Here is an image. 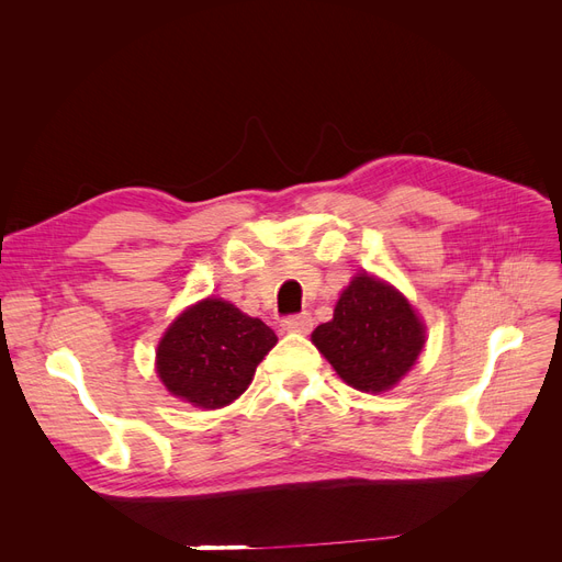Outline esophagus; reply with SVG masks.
I'll return each instance as SVG.
<instances>
[{
    "instance_id": "34e87169",
    "label": "esophagus",
    "mask_w": 562,
    "mask_h": 562,
    "mask_svg": "<svg viewBox=\"0 0 562 562\" xmlns=\"http://www.w3.org/2000/svg\"><path fill=\"white\" fill-rule=\"evenodd\" d=\"M281 328L288 333H310L314 328V318L310 314H291L281 318Z\"/></svg>"
}]
</instances>
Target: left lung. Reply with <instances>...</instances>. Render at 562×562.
Instances as JSON below:
<instances>
[{
  "label": "left lung",
  "mask_w": 562,
  "mask_h": 562,
  "mask_svg": "<svg viewBox=\"0 0 562 562\" xmlns=\"http://www.w3.org/2000/svg\"><path fill=\"white\" fill-rule=\"evenodd\" d=\"M312 342L349 386L380 394L417 361L424 326L394 288L356 274L339 295L333 321L321 323Z\"/></svg>",
  "instance_id": "8db88e82"
}]
</instances>
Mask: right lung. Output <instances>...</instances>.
I'll return each instance as SVG.
<instances>
[{
  "label": "right lung",
  "instance_id": "add662e5",
  "mask_svg": "<svg viewBox=\"0 0 562 562\" xmlns=\"http://www.w3.org/2000/svg\"><path fill=\"white\" fill-rule=\"evenodd\" d=\"M274 345V330L260 318L209 297L182 312L166 330L157 349V372L173 396L213 411L244 394Z\"/></svg>",
  "mask_w": 562,
  "mask_h": 562
}]
</instances>
